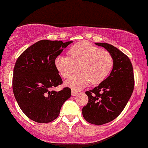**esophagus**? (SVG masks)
<instances>
[{
    "label": "esophagus",
    "instance_id": "34e87169",
    "mask_svg": "<svg viewBox=\"0 0 148 148\" xmlns=\"http://www.w3.org/2000/svg\"><path fill=\"white\" fill-rule=\"evenodd\" d=\"M78 94H79V92H78V91L74 90V89L72 90V95H73V96H75V95H77Z\"/></svg>",
    "mask_w": 148,
    "mask_h": 148
}]
</instances>
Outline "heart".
Masks as SVG:
<instances>
[{
  "label": "heart",
  "instance_id": "heart-1",
  "mask_svg": "<svg viewBox=\"0 0 148 148\" xmlns=\"http://www.w3.org/2000/svg\"><path fill=\"white\" fill-rule=\"evenodd\" d=\"M67 56H58L54 60L56 69L62 78L70 77L76 69L79 72L66 82L73 88H82L89 83L97 85L108 77L114 66L108 51L102 50L88 42L73 45Z\"/></svg>",
  "mask_w": 148,
  "mask_h": 148
}]
</instances>
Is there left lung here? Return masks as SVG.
Masks as SVG:
<instances>
[{"mask_svg": "<svg viewBox=\"0 0 148 148\" xmlns=\"http://www.w3.org/2000/svg\"><path fill=\"white\" fill-rule=\"evenodd\" d=\"M112 54L114 66L103 82L86 92L88 101L82 108L84 119L90 124L101 125L121 114L132 96L134 86L133 67L129 58L118 48L106 42H95Z\"/></svg>", "mask_w": 148, "mask_h": 148, "instance_id": "obj_1", "label": "left lung"}]
</instances>
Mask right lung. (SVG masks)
I'll return each instance as SVG.
<instances>
[{"label": "right lung", "instance_id": "1", "mask_svg": "<svg viewBox=\"0 0 148 148\" xmlns=\"http://www.w3.org/2000/svg\"><path fill=\"white\" fill-rule=\"evenodd\" d=\"M73 41L42 40L23 52L13 73V92L18 106L29 119L49 123L60 114L61 107L71 96L68 87L51 91L62 83L54 60Z\"/></svg>", "mask_w": 148, "mask_h": 148}]
</instances>
